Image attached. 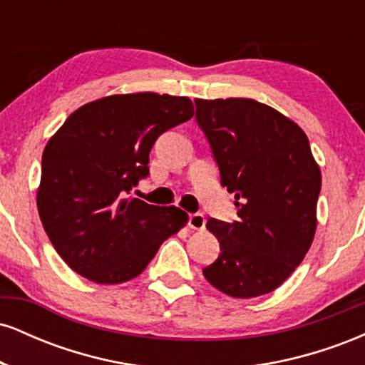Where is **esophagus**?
I'll list each match as a JSON object with an SVG mask.
<instances>
[{
    "label": "esophagus",
    "instance_id": "1",
    "mask_svg": "<svg viewBox=\"0 0 365 365\" xmlns=\"http://www.w3.org/2000/svg\"><path fill=\"white\" fill-rule=\"evenodd\" d=\"M188 226L192 230H204L206 226V217L202 212H194V215H188Z\"/></svg>",
    "mask_w": 365,
    "mask_h": 365
}]
</instances>
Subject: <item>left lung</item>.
Wrapping results in <instances>:
<instances>
[{"instance_id": "obj_1", "label": "left lung", "mask_w": 365, "mask_h": 365, "mask_svg": "<svg viewBox=\"0 0 365 365\" xmlns=\"http://www.w3.org/2000/svg\"><path fill=\"white\" fill-rule=\"evenodd\" d=\"M195 120L235 195L238 220L209 217L221 254L202 273L235 299L273 292L302 262L316 233L321 171L302 128L254 99H195Z\"/></svg>"}]
</instances>
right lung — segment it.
<instances>
[{
    "label": "right lung",
    "instance_id": "add662e5",
    "mask_svg": "<svg viewBox=\"0 0 365 365\" xmlns=\"http://www.w3.org/2000/svg\"><path fill=\"white\" fill-rule=\"evenodd\" d=\"M192 116L187 98L110 96L78 108L51 137L37 209L53 247L75 273L103 284L128 282L187 223L182 209L128 195L149 175L158 137Z\"/></svg>",
    "mask_w": 365,
    "mask_h": 365
}]
</instances>
